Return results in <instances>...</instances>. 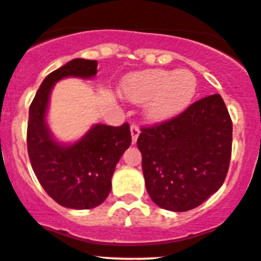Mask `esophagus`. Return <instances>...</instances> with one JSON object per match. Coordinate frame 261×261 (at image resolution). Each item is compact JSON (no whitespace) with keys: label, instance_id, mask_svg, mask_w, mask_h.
Instances as JSON below:
<instances>
[{"label":"esophagus","instance_id":"obj_1","mask_svg":"<svg viewBox=\"0 0 261 261\" xmlns=\"http://www.w3.org/2000/svg\"><path fill=\"white\" fill-rule=\"evenodd\" d=\"M139 133H141V130H139L138 125L132 124L130 125V134H132V142H133V143H136L137 142V139H138V137H139Z\"/></svg>","mask_w":261,"mask_h":261}]
</instances>
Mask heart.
<instances>
[{"label":"heart","instance_id":"heart-1","mask_svg":"<svg viewBox=\"0 0 261 261\" xmlns=\"http://www.w3.org/2000/svg\"><path fill=\"white\" fill-rule=\"evenodd\" d=\"M128 100L144 104V114L152 122H165L182 113L195 96L197 79L189 70L152 69L133 72L122 82Z\"/></svg>","mask_w":261,"mask_h":261}]
</instances>
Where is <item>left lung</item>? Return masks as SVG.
Wrapping results in <instances>:
<instances>
[{"label":"left lung","mask_w":261,"mask_h":261,"mask_svg":"<svg viewBox=\"0 0 261 261\" xmlns=\"http://www.w3.org/2000/svg\"><path fill=\"white\" fill-rule=\"evenodd\" d=\"M231 144L232 122L220 94L195 101L167 122L142 128L137 146L153 202L174 212L205 202L226 178Z\"/></svg>","instance_id":"8db88e82"}]
</instances>
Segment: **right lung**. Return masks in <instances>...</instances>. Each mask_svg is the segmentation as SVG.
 <instances>
[{
	"mask_svg": "<svg viewBox=\"0 0 261 261\" xmlns=\"http://www.w3.org/2000/svg\"><path fill=\"white\" fill-rule=\"evenodd\" d=\"M98 61L74 59L50 72L36 91L29 111L28 152L37 179L59 205L88 210L103 203L112 189L118 161L130 146L129 124H94L74 143L56 141L47 124L50 94L65 77L91 79Z\"/></svg>",
	"mask_w": 261,
	"mask_h": 261,
	"instance_id": "add662e5",
	"label": "right lung"
}]
</instances>
